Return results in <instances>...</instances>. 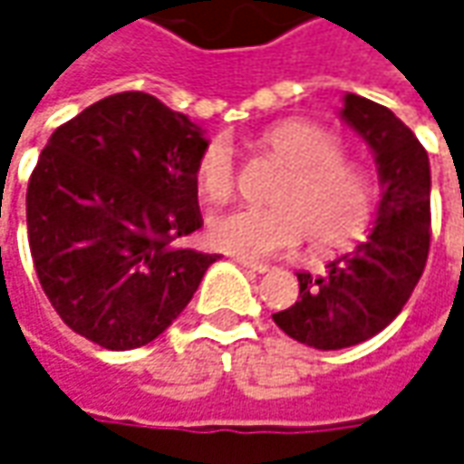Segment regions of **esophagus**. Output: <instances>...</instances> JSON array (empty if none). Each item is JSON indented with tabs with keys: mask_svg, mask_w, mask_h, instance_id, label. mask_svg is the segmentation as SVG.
Listing matches in <instances>:
<instances>
[{
	"mask_svg": "<svg viewBox=\"0 0 464 464\" xmlns=\"http://www.w3.org/2000/svg\"><path fill=\"white\" fill-rule=\"evenodd\" d=\"M236 264H241V266L248 269V272H256V274L269 272V266H266V264H256V261H251V258H244V256H236Z\"/></svg>",
	"mask_w": 464,
	"mask_h": 464,
	"instance_id": "esophagus-1",
	"label": "esophagus"
}]
</instances>
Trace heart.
<instances>
[{
  "label": "heart",
  "mask_w": 464,
  "mask_h": 464,
  "mask_svg": "<svg viewBox=\"0 0 464 464\" xmlns=\"http://www.w3.org/2000/svg\"><path fill=\"white\" fill-rule=\"evenodd\" d=\"M261 150L289 169L272 195L274 208H238L213 216L208 241L244 258H269L297 248L302 236L314 251H340L363 238L376 213V188L363 167L343 160V141L312 121H285L261 134ZM195 182L208 203H226L236 190L233 152L210 141L195 162Z\"/></svg>",
  "instance_id": "obj_1"
}]
</instances>
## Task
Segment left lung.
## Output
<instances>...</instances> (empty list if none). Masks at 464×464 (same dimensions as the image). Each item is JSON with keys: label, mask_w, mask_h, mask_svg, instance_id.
Returning a JSON list of instances; mask_svg holds the SVG:
<instances>
[{"label": "left lung", "mask_w": 464, "mask_h": 464, "mask_svg": "<svg viewBox=\"0 0 464 464\" xmlns=\"http://www.w3.org/2000/svg\"><path fill=\"white\" fill-rule=\"evenodd\" d=\"M340 119L371 147L381 179L373 231L312 276L297 272L299 299L272 314L289 338L340 351L378 335L411 297L430 254V157L396 113L345 93Z\"/></svg>", "instance_id": "8db88e82"}]
</instances>
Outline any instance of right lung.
I'll list each match as a JSON object with an SVG mask.
<instances>
[{
	"instance_id": "add662e5",
	"label": "right lung",
	"mask_w": 464,
	"mask_h": 464,
	"mask_svg": "<svg viewBox=\"0 0 464 464\" xmlns=\"http://www.w3.org/2000/svg\"><path fill=\"white\" fill-rule=\"evenodd\" d=\"M206 134L141 91L96 101L53 131L27 185L34 272L60 320L109 351L152 343L218 254L175 246L203 226Z\"/></svg>"
}]
</instances>
